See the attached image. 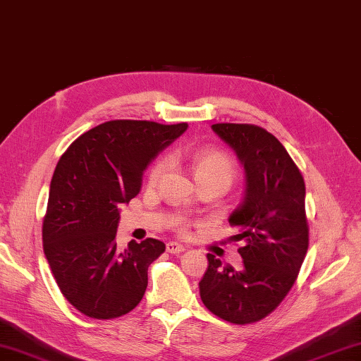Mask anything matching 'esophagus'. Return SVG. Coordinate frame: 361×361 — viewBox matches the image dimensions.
Masks as SVG:
<instances>
[{"label": "esophagus", "instance_id": "esophagus-1", "mask_svg": "<svg viewBox=\"0 0 361 361\" xmlns=\"http://www.w3.org/2000/svg\"><path fill=\"white\" fill-rule=\"evenodd\" d=\"M166 249L169 254H180L183 251H186V246L176 243V241H169V243L166 245Z\"/></svg>", "mask_w": 361, "mask_h": 361}]
</instances>
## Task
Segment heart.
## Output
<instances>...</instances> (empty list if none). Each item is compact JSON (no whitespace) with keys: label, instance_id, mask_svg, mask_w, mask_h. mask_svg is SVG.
I'll return each instance as SVG.
<instances>
[{"label":"heart","instance_id":"heart-1","mask_svg":"<svg viewBox=\"0 0 361 361\" xmlns=\"http://www.w3.org/2000/svg\"><path fill=\"white\" fill-rule=\"evenodd\" d=\"M191 166L192 172L199 183L202 181H214L224 186L226 189L232 185L235 178V166L233 162L228 159V156L216 152V149H199L191 156ZM167 167L166 161H159L153 167L152 173H149V180L156 181L164 173ZM185 227V224H181Z\"/></svg>","mask_w":361,"mask_h":361}]
</instances>
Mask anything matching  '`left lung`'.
<instances>
[{
	"mask_svg": "<svg viewBox=\"0 0 361 361\" xmlns=\"http://www.w3.org/2000/svg\"><path fill=\"white\" fill-rule=\"evenodd\" d=\"M245 170V192L228 216L243 246V265L233 268L208 254L200 298L214 316L251 324L268 316L297 279L310 241L305 181L276 137L252 124H213Z\"/></svg>",
	"mask_w": 361,
	"mask_h": 361,
	"instance_id": "left-lung-1",
	"label": "left lung"
}]
</instances>
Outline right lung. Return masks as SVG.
I'll list each match as a JSON object with an SVG mask.
<instances>
[{
    "instance_id": "add662e5",
    "label": "right lung",
    "mask_w": 361,
    "mask_h": 361,
    "mask_svg": "<svg viewBox=\"0 0 361 361\" xmlns=\"http://www.w3.org/2000/svg\"><path fill=\"white\" fill-rule=\"evenodd\" d=\"M186 123L116 120L69 145L51 176L42 226L44 254L69 303L93 319H114L140 303L148 267L166 251L159 240L116 247L121 207L140 191L142 176Z\"/></svg>"
}]
</instances>
